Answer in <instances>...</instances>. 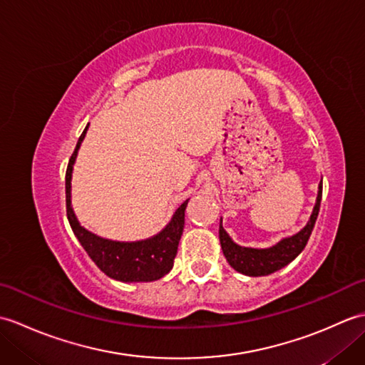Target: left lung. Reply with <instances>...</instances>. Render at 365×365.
<instances>
[{
	"label": "left lung",
	"mask_w": 365,
	"mask_h": 365,
	"mask_svg": "<svg viewBox=\"0 0 365 365\" xmlns=\"http://www.w3.org/2000/svg\"><path fill=\"white\" fill-rule=\"evenodd\" d=\"M320 202H322V183L319 185V195H317V202L312 210L311 218L307 224L294 235L285 237L281 242L269 247H246L237 245L234 240L230 238L226 230L222 227V218L220 222V242L222 252L226 255L229 265L235 271L246 276H268L274 271L281 269L289 265L290 262L298 257L301 251L304 250L307 245V240L312 234V229L315 226L317 216L320 212Z\"/></svg>",
	"instance_id": "8db88e82"
}]
</instances>
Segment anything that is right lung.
Segmentation results:
<instances>
[{
  "label": "right lung",
  "mask_w": 365,
  "mask_h": 365,
  "mask_svg": "<svg viewBox=\"0 0 365 365\" xmlns=\"http://www.w3.org/2000/svg\"><path fill=\"white\" fill-rule=\"evenodd\" d=\"M88 127L84 128L75 150L68 160L66 173V207L67 218L71 222L75 237L94 260L96 265L106 276L120 282H152L168 274L174 267L178 242H180L185 226V208L187 199L177 208L173 220L157 235L138 242H115V240L98 237L91 230L84 229L72 208V173L78 155V149L86 136Z\"/></svg>",
  "instance_id": "add662e5"
}]
</instances>
